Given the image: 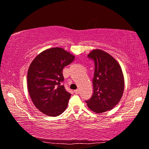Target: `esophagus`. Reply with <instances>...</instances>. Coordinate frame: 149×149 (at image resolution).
I'll list each match as a JSON object with an SVG mask.
<instances>
[{"label":"esophagus","mask_w":149,"mask_h":149,"mask_svg":"<svg viewBox=\"0 0 149 149\" xmlns=\"http://www.w3.org/2000/svg\"><path fill=\"white\" fill-rule=\"evenodd\" d=\"M74 93H76V94H79V89H75V90H74Z\"/></svg>","instance_id":"1"}]
</instances>
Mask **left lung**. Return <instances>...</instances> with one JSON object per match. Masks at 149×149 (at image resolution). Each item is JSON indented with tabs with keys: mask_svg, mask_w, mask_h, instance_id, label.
Segmentation results:
<instances>
[{
	"mask_svg": "<svg viewBox=\"0 0 149 149\" xmlns=\"http://www.w3.org/2000/svg\"><path fill=\"white\" fill-rule=\"evenodd\" d=\"M87 56L94 61L95 72L93 95L86 102L94 113H104L121 100L125 87L123 74L117 61L105 51L93 49Z\"/></svg>",
	"mask_w": 149,
	"mask_h": 149,
	"instance_id": "obj_1",
	"label": "left lung"
}]
</instances>
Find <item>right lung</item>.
<instances>
[{
  "mask_svg": "<svg viewBox=\"0 0 149 149\" xmlns=\"http://www.w3.org/2000/svg\"><path fill=\"white\" fill-rule=\"evenodd\" d=\"M75 56L62 48L47 49L30 63L27 74L28 91L33 103L48 116H58L67 108L71 94L62 85L63 68Z\"/></svg>",
  "mask_w": 149,
  "mask_h": 149,
  "instance_id": "add662e5",
  "label": "right lung"
}]
</instances>
